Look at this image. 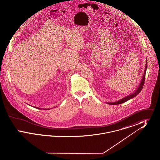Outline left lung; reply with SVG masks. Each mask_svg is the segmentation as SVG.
<instances>
[{
    "mask_svg": "<svg viewBox=\"0 0 160 160\" xmlns=\"http://www.w3.org/2000/svg\"><path fill=\"white\" fill-rule=\"evenodd\" d=\"M147 60H146V67H145V71H144V74H143V76L142 77V80L140 82V83L139 84L138 88H137L136 91L135 92H134L130 94L129 95L123 98L122 99H119L116 102H106L107 104H110V105H117V104H122L123 103L127 101H128L131 98H133L134 97H136L137 95L140 92V91H142V89H143V85H144V83H145V75H146V69H147Z\"/></svg>",
    "mask_w": 160,
    "mask_h": 160,
    "instance_id": "left-lung-1",
    "label": "left lung"
}]
</instances>
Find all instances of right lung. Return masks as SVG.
I'll return each mask as SVG.
<instances>
[{
	"label": "right lung",
	"mask_w": 160,
	"mask_h": 160,
	"mask_svg": "<svg viewBox=\"0 0 160 160\" xmlns=\"http://www.w3.org/2000/svg\"><path fill=\"white\" fill-rule=\"evenodd\" d=\"M35 107V108H38V109H41V108H39V107ZM47 109H48V108H44V110H47ZM48 110H50V109L48 108Z\"/></svg>",
	"instance_id": "1"
}]
</instances>
